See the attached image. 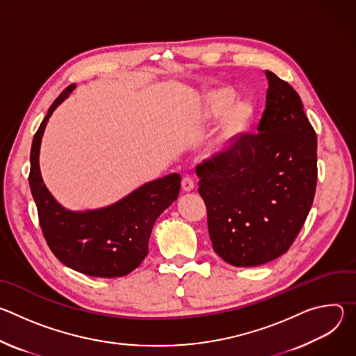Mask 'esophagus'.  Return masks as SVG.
<instances>
[{
    "label": "esophagus",
    "mask_w": 356,
    "mask_h": 356,
    "mask_svg": "<svg viewBox=\"0 0 356 356\" xmlns=\"http://www.w3.org/2000/svg\"><path fill=\"white\" fill-rule=\"evenodd\" d=\"M181 188H183V191H186V193L191 191V190L194 188V180H193L190 176H184V177L181 179Z\"/></svg>",
    "instance_id": "obj_1"
}]
</instances>
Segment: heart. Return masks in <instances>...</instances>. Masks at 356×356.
Masks as SVG:
<instances>
[{"label":"heart","instance_id":"obj_1","mask_svg":"<svg viewBox=\"0 0 356 356\" xmlns=\"http://www.w3.org/2000/svg\"><path fill=\"white\" fill-rule=\"evenodd\" d=\"M235 91L228 87H221L210 91L206 95V114L207 117H218L224 113L222 132L217 142L218 150H225L239 136L249 131L255 120V106L249 99H238L232 104Z\"/></svg>","mask_w":356,"mask_h":356}]
</instances>
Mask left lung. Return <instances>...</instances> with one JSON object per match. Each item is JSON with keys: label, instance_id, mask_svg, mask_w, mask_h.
I'll return each mask as SVG.
<instances>
[{"label": "left lung", "instance_id": "8db88e82", "mask_svg": "<svg viewBox=\"0 0 356 356\" xmlns=\"http://www.w3.org/2000/svg\"><path fill=\"white\" fill-rule=\"evenodd\" d=\"M258 134H243L195 168L213 248L227 264L259 266L294 242L317 186V135L296 90L266 70Z\"/></svg>", "mask_w": 356, "mask_h": 356}]
</instances>
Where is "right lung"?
I'll list each match as a JSON object with an SVG mask.
<instances>
[{"mask_svg": "<svg viewBox=\"0 0 356 356\" xmlns=\"http://www.w3.org/2000/svg\"><path fill=\"white\" fill-rule=\"evenodd\" d=\"M74 87L69 86L54 101L33 136L29 187L43 236L63 265L92 277H121L136 269L147 255L152 228L177 200L181 179L172 173L149 181L104 209L70 211L62 207L42 180L39 149L49 117Z\"/></svg>", "mask_w": 356, "mask_h": 356, "instance_id": "1", "label": "right lung"}]
</instances>
